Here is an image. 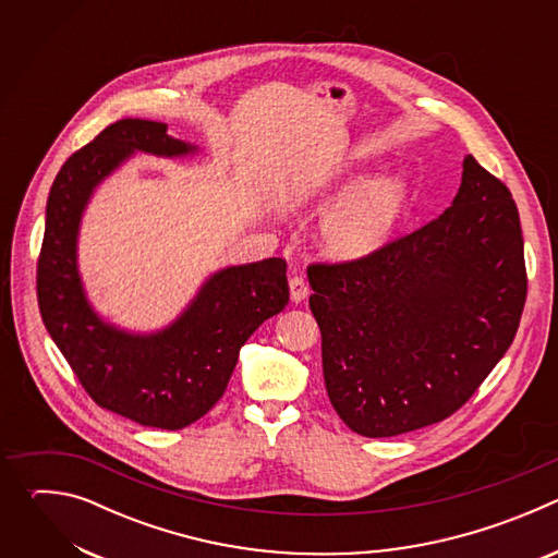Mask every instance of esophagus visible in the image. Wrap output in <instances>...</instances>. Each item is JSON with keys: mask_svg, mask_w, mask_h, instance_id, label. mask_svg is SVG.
Listing matches in <instances>:
<instances>
[{"mask_svg": "<svg viewBox=\"0 0 558 558\" xmlns=\"http://www.w3.org/2000/svg\"><path fill=\"white\" fill-rule=\"evenodd\" d=\"M289 291H291V300L293 302H302L306 298V293H308V284H306V280L302 276L293 274L289 278Z\"/></svg>", "mask_w": 558, "mask_h": 558, "instance_id": "1", "label": "esophagus"}]
</instances>
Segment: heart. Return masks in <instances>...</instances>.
<instances>
[{
  "instance_id": "b5f03b06",
  "label": "heart",
  "mask_w": 558,
  "mask_h": 558,
  "mask_svg": "<svg viewBox=\"0 0 558 558\" xmlns=\"http://www.w3.org/2000/svg\"><path fill=\"white\" fill-rule=\"evenodd\" d=\"M340 190L336 179L311 187L300 201H320ZM404 203V185L397 179H377L349 192L327 216L325 238L340 256H362L375 250L390 231Z\"/></svg>"
}]
</instances>
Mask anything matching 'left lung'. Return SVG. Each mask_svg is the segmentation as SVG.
<instances>
[{
    "label": "left lung",
    "mask_w": 558,
    "mask_h": 558,
    "mask_svg": "<svg viewBox=\"0 0 558 558\" xmlns=\"http://www.w3.org/2000/svg\"><path fill=\"white\" fill-rule=\"evenodd\" d=\"M306 276L340 420L373 439L420 430L457 413L517 336L527 295L519 209L468 154L439 218Z\"/></svg>",
    "instance_id": "8db88e82"
}]
</instances>
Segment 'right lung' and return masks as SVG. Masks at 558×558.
I'll list each match as a JSON object with an SVG mask.
<instances>
[{
    "label": "right lung",
    "mask_w": 558,
    "mask_h": 558,
    "mask_svg": "<svg viewBox=\"0 0 558 558\" xmlns=\"http://www.w3.org/2000/svg\"><path fill=\"white\" fill-rule=\"evenodd\" d=\"M166 130L158 121L121 119L61 166L46 205L37 302L50 338L97 407L141 426L181 430L220 400L238 353L284 308L289 284L282 258L222 269L156 336H128L93 313L74 263L82 211L95 185L130 151L179 156L194 149Z\"/></svg>",
    "instance_id": "add662e5"
}]
</instances>
